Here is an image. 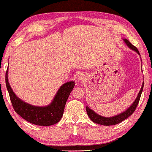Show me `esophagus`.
<instances>
[{
	"label": "esophagus",
	"mask_w": 152,
	"mask_h": 152,
	"mask_svg": "<svg viewBox=\"0 0 152 152\" xmlns=\"http://www.w3.org/2000/svg\"><path fill=\"white\" fill-rule=\"evenodd\" d=\"M80 78L81 79V80H82V77H80Z\"/></svg>",
	"instance_id": "obj_1"
}]
</instances>
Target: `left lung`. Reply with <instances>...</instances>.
Instances as JSON below:
<instances>
[{
    "label": "left lung",
    "mask_w": 152,
    "mask_h": 152,
    "mask_svg": "<svg viewBox=\"0 0 152 152\" xmlns=\"http://www.w3.org/2000/svg\"><path fill=\"white\" fill-rule=\"evenodd\" d=\"M124 42H126V44L131 49V50L135 51V52L140 55L139 51L136 47L134 46V45H132L131 43L127 40V39H124ZM143 86H144V83L142 84V88L140 91L136 99H135V101L133 102V103L132 104L131 107H129V109L126 110L125 112H122V113L119 114V115H116L115 117H102V116L98 115V114H96V112H94L93 110H91L88 107H86V112H87L88 117H89L91 120L92 121H94V123L100 124V125H103V126H112V125H115V124L121 123V121H123L124 120L127 119L128 117H130V116H131L132 114L135 112V110L136 109L137 106L139 103L140 99L142 92V90H143Z\"/></svg>",
    "instance_id": "8db88e82"
}]
</instances>
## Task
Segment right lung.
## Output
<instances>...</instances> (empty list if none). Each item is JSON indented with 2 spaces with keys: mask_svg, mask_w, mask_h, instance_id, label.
<instances>
[{
  "mask_svg": "<svg viewBox=\"0 0 152 152\" xmlns=\"http://www.w3.org/2000/svg\"><path fill=\"white\" fill-rule=\"evenodd\" d=\"M5 83L15 111L23 119L31 124L47 126L58 123L61 119L66 101L75 86L73 81L63 84L50 105L36 107L26 103L14 94L7 80V70L5 73Z\"/></svg>",
  "mask_w": 152,
  "mask_h": 152,
  "instance_id": "1",
  "label": "right lung"
}]
</instances>
